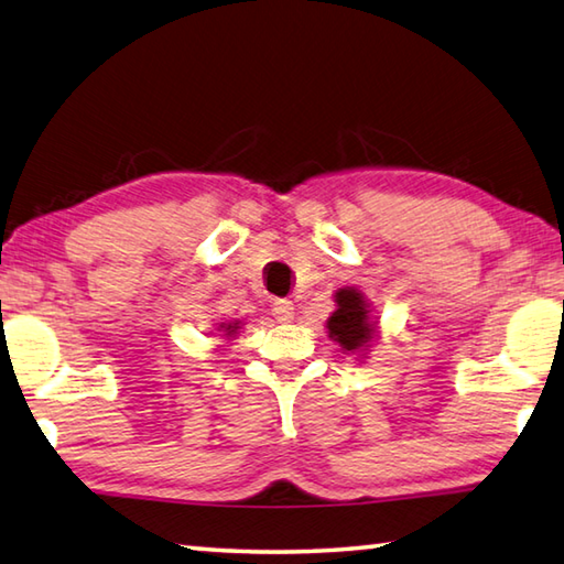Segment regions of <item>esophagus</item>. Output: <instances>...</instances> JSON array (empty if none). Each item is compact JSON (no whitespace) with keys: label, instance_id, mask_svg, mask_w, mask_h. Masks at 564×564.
<instances>
[{"label":"esophagus","instance_id":"esophagus-1","mask_svg":"<svg viewBox=\"0 0 564 564\" xmlns=\"http://www.w3.org/2000/svg\"><path fill=\"white\" fill-rule=\"evenodd\" d=\"M272 314L280 324H290V322H294V304L292 302H274Z\"/></svg>","mask_w":564,"mask_h":564}]
</instances>
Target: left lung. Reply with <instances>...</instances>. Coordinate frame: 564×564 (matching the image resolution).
Segmentation results:
<instances>
[{
	"label": "left lung",
	"instance_id": "1",
	"mask_svg": "<svg viewBox=\"0 0 564 564\" xmlns=\"http://www.w3.org/2000/svg\"><path fill=\"white\" fill-rule=\"evenodd\" d=\"M334 302L336 312L326 322L328 338L341 354L354 356L364 364L368 350L378 344L380 336V322L373 314V306L360 286H341V290H336Z\"/></svg>",
	"mask_w": 564,
	"mask_h": 564
}]
</instances>
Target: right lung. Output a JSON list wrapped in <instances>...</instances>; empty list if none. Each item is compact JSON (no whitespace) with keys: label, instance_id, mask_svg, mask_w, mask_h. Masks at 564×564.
<instances>
[{"label":"right lung","instance_id":"add662e5","mask_svg":"<svg viewBox=\"0 0 564 564\" xmlns=\"http://www.w3.org/2000/svg\"><path fill=\"white\" fill-rule=\"evenodd\" d=\"M242 326H246V324H242L240 318H228V322H220L216 326V334L226 338V341H230V338H236L240 334Z\"/></svg>","mask_w":564,"mask_h":564}]
</instances>
